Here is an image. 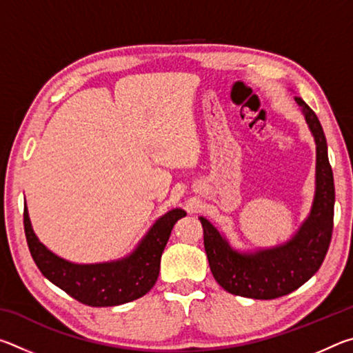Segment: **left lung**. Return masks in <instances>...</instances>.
<instances>
[{
	"mask_svg": "<svg viewBox=\"0 0 353 353\" xmlns=\"http://www.w3.org/2000/svg\"><path fill=\"white\" fill-rule=\"evenodd\" d=\"M316 141V196L308 219L283 246L243 254L232 249L205 218L204 248L216 282L235 296L277 299L312 279L324 261L333 232L334 183L324 130L316 113L296 97Z\"/></svg>",
	"mask_w": 353,
	"mask_h": 353,
	"instance_id": "obj_1",
	"label": "left lung"
}]
</instances>
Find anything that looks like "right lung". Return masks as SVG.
I'll return each instance as SVG.
<instances>
[{"mask_svg": "<svg viewBox=\"0 0 353 353\" xmlns=\"http://www.w3.org/2000/svg\"><path fill=\"white\" fill-rule=\"evenodd\" d=\"M185 214L181 208L168 212L157 219L128 259L98 265H74L50 252L35 236L26 207L23 224L29 252L50 282L85 305L113 307L145 296L157 282L160 259L172 227Z\"/></svg>", "mask_w": 353, "mask_h": 353, "instance_id": "right-lung-1", "label": "right lung"}]
</instances>
